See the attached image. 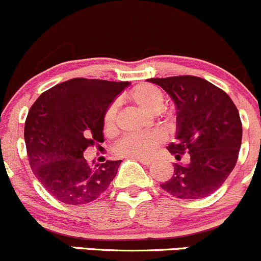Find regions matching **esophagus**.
Listing matches in <instances>:
<instances>
[{
    "instance_id": "1",
    "label": "esophagus",
    "mask_w": 261,
    "mask_h": 261,
    "mask_svg": "<svg viewBox=\"0 0 261 261\" xmlns=\"http://www.w3.org/2000/svg\"><path fill=\"white\" fill-rule=\"evenodd\" d=\"M136 160H139L140 163L144 164V165H150V164L152 163V161L150 160V159H136Z\"/></svg>"
}]
</instances>
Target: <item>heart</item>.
<instances>
[{"label":"heart","instance_id":"heart-1","mask_svg":"<svg viewBox=\"0 0 261 261\" xmlns=\"http://www.w3.org/2000/svg\"><path fill=\"white\" fill-rule=\"evenodd\" d=\"M127 98L135 105L152 114L161 111L165 103L164 92L158 86L150 84L135 86L127 94ZM115 119H116V106L114 105L108 110L105 115V127L111 128L115 123ZM163 140L164 135L158 131L128 135L117 142L115 146V152L122 158L146 159L155 151Z\"/></svg>","mask_w":261,"mask_h":261}]
</instances>
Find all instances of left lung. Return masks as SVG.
I'll use <instances>...</instances> for the list:
<instances>
[{
	"mask_svg": "<svg viewBox=\"0 0 261 261\" xmlns=\"http://www.w3.org/2000/svg\"><path fill=\"white\" fill-rule=\"evenodd\" d=\"M171 97L176 106V141L167 150L188 164H175L171 179L161 184L179 199L195 200L215 193L234 170L243 126L239 111L226 92L196 76L149 79Z\"/></svg>",
	"mask_w": 261,
	"mask_h": 261,
	"instance_id": "8db88e82",
	"label": "left lung"
}]
</instances>
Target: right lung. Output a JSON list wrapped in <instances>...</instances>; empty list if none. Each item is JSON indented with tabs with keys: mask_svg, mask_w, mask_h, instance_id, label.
<instances>
[{
	"mask_svg": "<svg viewBox=\"0 0 261 261\" xmlns=\"http://www.w3.org/2000/svg\"><path fill=\"white\" fill-rule=\"evenodd\" d=\"M130 82L72 79L40 95L24 122V142L35 176L55 199L81 205L97 199L121 160L90 165L84 151L103 142L105 115Z\"/></svg>",
	"mask_w": 261,
	"mask_h": 261,
	"instance_id": "obj_1",
	"label": "right lung"
}]
</instances>
